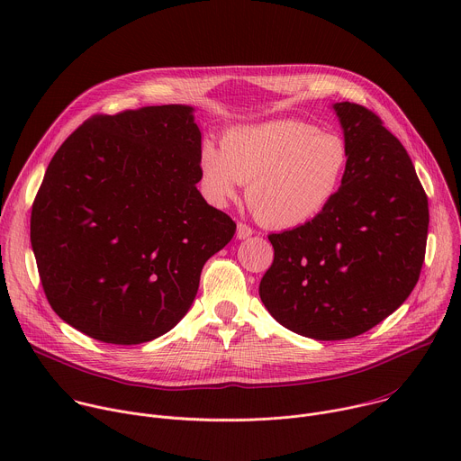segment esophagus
Masks as SVG:
<instances>
[{
    "label": "esophagus",
    "instance_id": "obj_1",
    "mask_svg": "<svg viewBox=\"0 0 461 461\" xmlns=\"http://www.w3.org/2000/svg\"><path fill=\"white\" fill-rule=\"evenodd\" d=\"M253 235V230L248 226V224H244V222H239L237 224V239H248V237H251Z\"/></svg>",
    "mask_w": 461,
    "mask_h": 461
}]
</instances>
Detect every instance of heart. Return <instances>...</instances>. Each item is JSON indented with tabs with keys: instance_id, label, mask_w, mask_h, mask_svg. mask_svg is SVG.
<instances>
[{
	"instance_id": "heart-1",
	"label": "heart",
	"mask_w": 461,
	"mask_h": 461,
	"mask_svg": "<svg viewBox=\"0 0 461 461\" xmlns=\"http://www.w3.org/2000/svg\"><path fill=\"white\" fill-rule=\"evenodd\" d=\"M348 166L341 135L294 118L230 127L221 148L206 139L199 151L208 199L226 206L248 184L251 213L270 228H297L319 217L336 201Z\"/></svg>"
}]
</instances>
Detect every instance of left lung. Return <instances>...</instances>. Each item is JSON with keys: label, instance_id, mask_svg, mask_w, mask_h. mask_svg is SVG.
I'll return each instance as SVG.
<instances>
[{"label": "left lung", "instance_id": "obj_1", "mask_svg": "<svg viewBox=\"0 0 461 461\" xmlns=\"http://www.w3.org/2000/svg\"><path fill=\"white\" fill-rule=\"evenodd\" d=\"M334 111L350 151L345 182L319 217L268 235L276 257L258 286L277 322L317 341L356 338L398 310L420 279L429 230L402 142L363 105Z\"/></svg>", "mask_w": 461, "mask_h": 461}]
</instances>
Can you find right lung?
<instances>
[{"mask_svg": "<svg viewBox=\"0 0 461 461\" xmlns=\"http://www.w3.org/2000/svg\"><path fill=\"white\" fill-rule=\"evenodd\" d=\"M189 105L95 114L54 153L31 244L52 310L111 345L153 341L187 313L206 260L235 233L201 180Z\"/></svg>", "mask_w": 461, "mask_h": 461, "instance_id": "obj_1", "label": "right lung"}]
</instances>
